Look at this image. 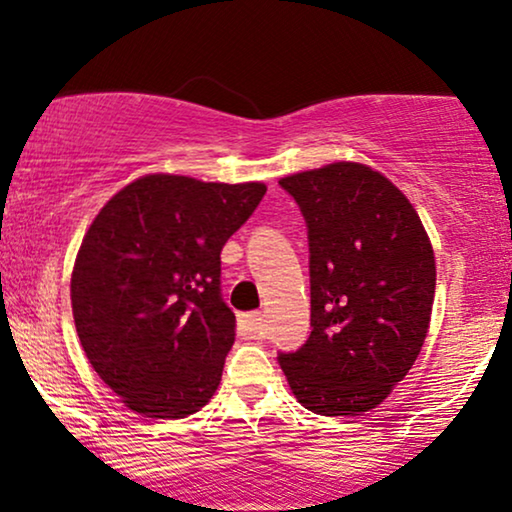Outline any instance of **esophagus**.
I'll use <instances>...</instances> for the list:
<instances>
[{"mask_svg": "<svg viewBox=\"0 0 512 512\" xmlns=\"http://www.w3.org/2000/svg\"><path fill=\"white\" fill-rule=\"evenodd\" d=\"M238 325H240L242 337H247V339L261 337L263 335V314L261 311H249V314H242L238 318Z\"/></svg>", "mask_w": 512, "mask_h": 512, "instance_id": "1", "label": "esophagus"}]
</instances>
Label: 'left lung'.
Returning a JSON list of instances; mask_svg holds the SVG:
<instances>
[{
  "label": "left lung",
  "mask_w": 512,
  "mask_h": 512,
  "mask_svg": "<svg viewBox=\"0 0 512 512\" xmlns=\"http://www.w3.org/2000/svg\"><path fill=\"white\" fill-rule=\"evenodd\" d=\"M307 224L311 335L279 353L293 395L321 416H360L409 374L432 314L434 251L402 191L339 161L281 177Z\"/></svg>",
  "instance_id": "8db88e82"
}]
</instances>
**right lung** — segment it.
I'll use <instances>...</instances> for the list:
<instances>
[{"label":"right lung","mask_w":512,"mask_h":512,"mask_svg":"<svg viewBox=\"0 0 512 512\" xmlns=\"http://www.w3.org/2000/svg\"><path fill=\"white\" fill-rule=\"evenodd\" d=\"M263 196L261 182L147 175L96 214L71 277L73 318L129 409L184 418L210 402L235 342L221 249Z\"/></svg>","instance_id":"right-lung-1"}]
</instances>
